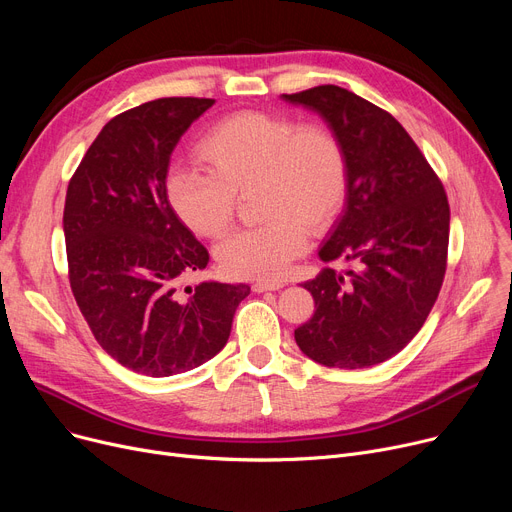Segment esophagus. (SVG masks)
I'll list each match as a JSON object with an SVG mask.
<instances>
[{"label":"esophagus","instance_id":"esophagus-1","mask_svg":"<svg viewBox=\"0 0 512 512\" xmlns=\"http://www.w3.org/2000/svg\"><path fill=\"white\" fill-rule=\"evenodd\" d=\"M284 288L282 280H255L253 290L255 292H267V290H280Z\"/></svg>","mask_w":512,"mask_h":512}]
</instances>
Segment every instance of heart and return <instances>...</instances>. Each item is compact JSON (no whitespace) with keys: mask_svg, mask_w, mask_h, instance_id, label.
Listing matches in <instances>:
<instances>
[{"mask_svg":"<svg viewBox=\"0 0 512 512\" xmlns=\"http://www.w3.org/2000/svg\"><path fill=\"white\" fill-rule=\"evenodd\" d=\"M205 170L180 168L166 193L182 224L203 238L224 236L238 197L257 188L261 226L232 234L215 249L230 278L284 276L309 245V230H328L351 193V161L338 134L319 122L236 112L215 122L197 145Z\"/></svg>","mask_w":512,"mask_h":512,"instance_id":"obj_1","label":"heart"}]
</instances>
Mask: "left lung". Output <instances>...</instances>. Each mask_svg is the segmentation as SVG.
Listing matches in <instances>:
<instances>
[{"label":"left lung","mask_w":512,"mask_h":512,"mask_svg":"<svg viewBox=\"0 0 512 512\" xmlns=\"http://www.w3.org/2000/svg\"><path fill=\"white\" fill-rule=\"evenodd\" d=\"M282 97L324 118L351 161L346 209L319 257L353 261L355 270L326 267L303 284L315 311L294 340L326 367L378 365L415 338L440 294L450 232L446 191L382 107L336 85Z\"/></svg>","instance_id":"1"}]
</instances>
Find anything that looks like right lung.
Listing matches in <instances>:
<instances>
[{"mask_svg":"<svg viewBox=\"0 0 512 512\" xmlns=\"http://www.w3.org/2000/svg\"><path fill=\"white\" fill-rule=\"evenodd\" d=\"M164 97L112 118L80 159L64 205L68 278L103 351L120 365L166 378L203 365L228 342L247 284L203 282L209 253L172 209L170 155L213 105Z\"/></svg>","mask_w":512,"mask_h":512,"instance_id":"1","label":"right lung"}]
</instances>
